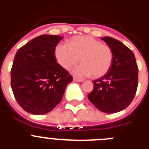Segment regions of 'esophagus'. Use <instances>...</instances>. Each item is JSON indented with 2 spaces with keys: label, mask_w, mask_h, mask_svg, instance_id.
Segmentation results:
<instances>
[{
  "label": "esophagus",
  "mask_w": 149,
  "mask_h": 149,
  "mask_svg": "<svg viewBox=\"0 0 149 149\" xmlns=\"http://www.w3.org/2000/svg\"><path fill=\"white\" fill-rule=\"evenodd\" d=\"M74 81H76V82H83L84 81V79H81V78H78L77 77H74Z\"/></svg>",
  "instance_id": "1"
}]
</instances>
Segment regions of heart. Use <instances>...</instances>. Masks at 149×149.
I'll use <instances>...</instances> for the list:
<instances>
[{"instance_id": "b5f03b06", "label": "heart", "mask_w": 149, "mask_h": 149, "mask_svg": "<svg viewBox=\"0 0 149 149\" xmlns=\"http://www.w3.org/2000/svg\"><path fill=\"white\" fill-rule=\"evenodd\" d=\"M55 56L60 65L70 69L80 62L82 64L72 70L77 76L100 77L106 74L113 61V51L110 46L90 36H76L69 44L61 42L55 48Z\"/></svg>"}]
</instances>
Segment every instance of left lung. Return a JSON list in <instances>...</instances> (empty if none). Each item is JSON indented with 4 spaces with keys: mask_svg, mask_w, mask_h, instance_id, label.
<instances>
[{
    "mask_svg": "<svg viewBox=\"0 0 149 149\" xmlns=\"http://www.w3.org/2000/svg\"><path fill=\"white\" fill-rule=\"evenodd\" d=\"M113 51L109 72L93 81V90L88 98L100 111L114 113L125 109L136 95L138 65L131 50L120 41L110 36L101 38Z\"/></svg>",
    "mask_w": 149,
    "mask_h": 149,
    "instance_id": "obj_1",
    "label": "left lung"
}]
</instances>
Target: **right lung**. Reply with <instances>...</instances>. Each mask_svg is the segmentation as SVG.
Returning <instances> with one entry per match:
<instances>
[{"mask_svg":"<svg viewBox=\"0 0 149 149\" xmlns=\"http://www.w3.org/2000/svg\"><path fill=\"white\" fill-rule=\"evenodd\" d=\"M62 39L58 35H41L15 54L11 87L18 104L27 113L42 115L51 111L73 80L55 58V48Z\"/></svg>","mask_w":149,"mask_h":149,"instance_id":"1","label":"right lung"}]
</instances>
